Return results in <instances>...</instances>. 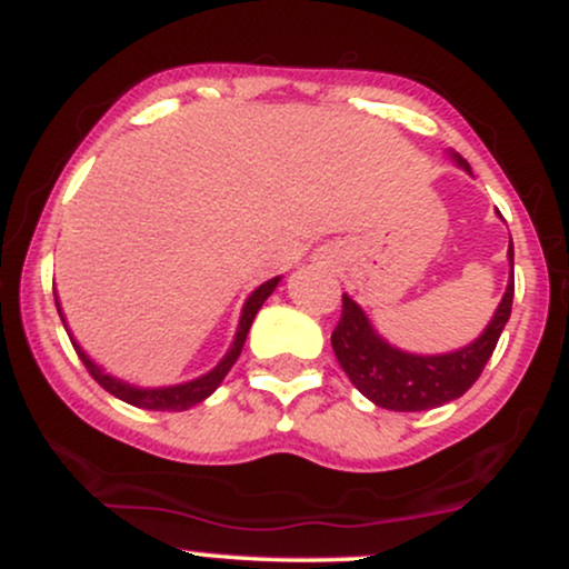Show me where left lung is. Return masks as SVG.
I'll return each instance as SVG.
<instances>
[{"instance_id":"left-lung-1","label":"left lung","mask_w":569,"mask_h":569,"mask_svg":"<svg viewBox=\"0 0 569 569\" xmlns=\"http://www.w3.org/2000/svg\"><path fill=\"white\" fill-rule=\"evenodd\" d=\"M455 160L462 171L471 173V166L460 154H455ZM508 262H511V278L487 329L466 348L439 352V356H420L390 345L377 335L367 312L348 293H342V318L331 335L339 367L371 403L390 411H426L460 398L479 380L511 318L513 243L508 246Z\"/></svg>"}]
</instances>
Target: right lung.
<instances>
[{
	"label": "right lung",
	"mask_w": 569,
	"mask_h": 569,
	"mask_svg": "<svg viewBox=\"0 0 569 569\" xmlns=\"http://www.w3.org/2000/svg\"><path fill=\"white\" fill-rule=\"evenodd\" d=\"M280 283V276L267 280V283L259 286L257 291H251V297L246 299L243 305V312H240V323H238V331H234V339L230 345V350L224 352V358L213 367L211 371H206L202 377H194V380L189 382H181V385H168V388H139V385H130V382H122L117 380V377L107 375L101 367H98L96 361H90V356L84 352L80 345H77V339L71 337L69 326H67V318H63V310H61V302H58L56 297V307H58V316H61L63 321V329L69 331V339L71 345H74L77 356H80V361L84 363V369L90 371V377L101 385L103 390H109L114 398H120V401L130 403V407H139V409H152V411H184L189 407H194V403L206 401L208 396L213 393V390L219 388L221 380L227 377V371L232 369V363L238 361L240 350H243V342L248 337V329H251L253 318H257L259 307L264 305V299L270 297L272 291H276V286Z\"/></svg>",
	"instance_id": "1"
}]
</instances>
